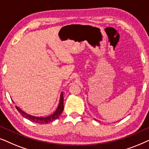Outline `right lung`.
Segmentation results:
<instances>
[{
    "instance_id": "add662e5",
    "label": "right lung",
    "mask_w": 149,
    "mask_h": 149,
    "mask_svg": "<svg viewBox=\"0 0 149 149\" xmlns=\"http://www.w3.org/2000/svg\"><path fill=\"white\" fill-rule=\"evenodd\" d=\"M16 109L18 111V112L21 114V115L23 116L24 117H25L26 119L30 120V121L34 122V123H40V124H46L49 123V122H52L54 120L60 117L61 113H62L63 110H64V96H63V93H61L60 95V103H59V105L58 108H57L56 111L54 112V113H53L52 115H51L48 117H34V116H32L28 115V114H26L24 113L23 111H22L21 109H19L18 107H15Z\"/></svg>"
}]
</instances>
